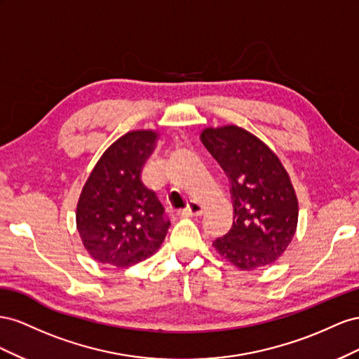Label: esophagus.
Here are the masks:
<instances>
[{
    "mask_svg": "<svg viewBox=\"0 0 359 359\" xmlns=\"http://www.w3.org/2000/svg\"><path fill=\"white\" fill-rule=\"evenodd\" d=\"M201 213H203V206L197 201H189L187 209L177 212L179 217H200Z\"/></svg>",
    "mask_w": 359,
    "mask_h": 359,
    "instance_id": "esophagus-1",
    "label": "esophagus"
}]
</instances>
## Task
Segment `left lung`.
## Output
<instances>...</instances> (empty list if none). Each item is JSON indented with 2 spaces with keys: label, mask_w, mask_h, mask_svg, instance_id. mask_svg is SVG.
<instances>
[{
  "label": "left lung",
  "mask_w": 359,
  "mask_h": 359,
  "mask_svg": "<svg viewBox=\"0 0 359 359\" xmlns=\"http://www.w3.org/2000/svg\"><path fill=\"white\" fill-rule=\"evenodd\" d=\"M200 138L231 183L233 225L213 242L215 250L242 271L272 264L298 225V198L287 171L262 140L236 125L206 128Z\"/></svg>",
  "instance_id": "8db88e82"
}]
</instances>
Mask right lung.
<instances>
[{
    "label": "right lung",
    "instance_id": "obj_1",
    "mask_svg": "<svg viewBox=\"0 0 359 359\" xmlns=\"http://www.w3.org/2000/svg\"><path fill=\"white\" fill-rule=\"evenodd\" d=\"M151 129L130 130L104 151L81 191L76 229L96 262L129 268L161 247L170 221L141 171L158 142Z\"/></svg>",
    "mask_w": 359,
    "mask_h": 359
}]
</instances>
